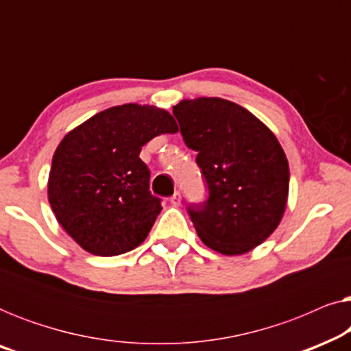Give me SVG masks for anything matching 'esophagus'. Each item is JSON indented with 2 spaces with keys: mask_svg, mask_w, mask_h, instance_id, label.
Here are the masks:
<instances>
[{
  "mask_svg": "<svg viewBox=\"0 0 351 351\" xmlns=\"http://www.w3.org/2000/svg\"><path fill=\"white\" fill-rule=\"evenodd\" d=\"M180 201H182L180 191H176V193L171 196V203H172V204H174V206H180Z\"/></svg>",
  "mask_w": 351,
  "mask_h": 351,
  "instance_id": "1",
  "label": "esophagus"
}]
</instances>
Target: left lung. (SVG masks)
Wrapping results in <instances>:
<instances>
[{"label":"left lung","mask_w":351,"mask_h":351,"mask_svg":"<svg viewBox=\"0 0 351 351\" xmlns=\"http://www.w3.org/2000/svg\"><path fill=\"white\" fill-rule=\"evenodd\" d=\"M186 147L195 150L209 196L189 204L206 246L239 256L280 225L289 193V165L270 129L241 105L219 97L182 100L172 108Z\"/></svg>","instance_id":"1"}]
</instances>
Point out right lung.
I'll list each match as a JSON object with an SVG mask.
<instances>
[{
  "label": "right lung",
  "instance_id": "obj_1",
  "mask_svg": "<svg viewBox=\"0 0 351 351\" xmlns=\"http://www.w3.org/2000/svg\"><path fill=\"white\" fill-rule=\"evenodd\" d=\"M179 131L166 110L124 104L104 110L62 138L47 198L62 228L94 256L136 249L161 213L141 155L153 137Z\"/></svg>",
  "mask_w": 351,
  "mask_h": 351
}]
</instances>
